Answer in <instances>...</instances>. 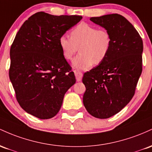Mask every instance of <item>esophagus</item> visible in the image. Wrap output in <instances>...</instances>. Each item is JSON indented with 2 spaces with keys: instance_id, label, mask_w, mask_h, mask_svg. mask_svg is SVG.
I'll use <instances>...</instances> for the list:
<instances>
[{
  "instance_id": "obj_1",
  "label": "esophagus",
  "mask_w": 152,
  "mask_h": 152,
  "mask_svg": "<svg viewBox=\"0 0 152 152\" xmlns=\"http://www.w3.org/2000/svg\"><path fill=\"white\" fill-rule=\"evenodd\" d=\"M74 72H75V75L77 81V82L81 81L82 77H83V73H82L80 70H77V69L74 70Z\"/></svg>"
}]
</instances>
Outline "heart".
Masks as SVG:
<instances>
[{
  "instance_id": "heart-1",
  "label": "heart",
  "mask_w": 152,
  "mask_h": 152,
  "mask_svg": "<svg viewBox=\"0 0 152 152\" xmlns=\"http://www.w3.org/2000/svg\"><path fill=\"white\" fill-rule=\"evenodd\" d=\"M70 38L63 35L59 39L64 57L71 60L79 48L80 54L73 61L74 67L88 69L93 64L103 62L110 52L112 38L104 28L82 22L70 31Z\"/></svg>"
}]
</instances>
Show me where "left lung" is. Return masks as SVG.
<instances>
[{"label":"left lung","instance_id":"obj_1","mask_svg":"<svg viewBox=\"0 0 152 152\" xmlns=\"http://www.w3.org/2000/svg\"><path fill=\"white\" fill-rule=\"evenodd\" d=\"M90 20L110 32L112 45L105 60L83 75L86 88L83 104L93 116L108 118L121 111L135 94L142 72L143 41L134 26L120 14Z\"/></svg>","mask_w":152,"mask_h":152}]
</instances>
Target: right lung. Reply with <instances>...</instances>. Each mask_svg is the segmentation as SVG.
<instances>
[{
	"mask_svg": "<svg viewBox=\"0 0 152 152\" xmlns=\"http://www.w3.org/2000/svg\"><path fill=\"white\" fill-rule=\"evenodd\" d=\"M82 18L41 11L17 32L10 49L9 77L17 101L31 115L40 119L55 116L64 94L75 83L59 39Z\"/></svg>",
	"mask_w": 152,
	"mask_h": 152,
	"instance_id": "add662e5",
	"label": "right lung"
}]
</instances>
